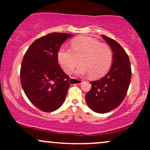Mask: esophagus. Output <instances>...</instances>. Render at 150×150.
Returning a JSON list of instances; mask_svg holds the SVG:
<instances>
[{
    "label": "esophagus",
    "mask_w": 150,
    "mask_h": 150,
    "mask_svg": "<svg viewBox=\"0 0 150 150\" xmlns=\"http://www.w3.org/2000/svg\"><path fill=\"white\" fill-rule=\"evenodd\" d=\"M70 82L72 84H77V85H80V84L82 83V81L79 80V79L73 78V77H72V78L70 79Z\"/></svg>",
    "instance_id": "obj_1"
}]
</instances>
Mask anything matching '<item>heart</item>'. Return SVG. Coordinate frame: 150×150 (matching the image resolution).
Masks as SVG:
<instances>
[{
    "label": "heart",
    "mask_w": 150,
    "mask_h": 150,
    "mask_svg": "<svg viewBox=\"0 0 150 150\" xmlns=\"http://www.w3.org/2000/svg\"><path fill=\"white\" fill-rule=\"evenodd\" d=\"M71 48L62 46L57 53L58 61L65 73L75 70L77 75H90L92 78H98L104 75L111 67L112 52L108 46L101 44L97 39L88 36L79 37L71 42Z\"/></svg>",
    "instance_id": "obj_1"
}]
</instances>
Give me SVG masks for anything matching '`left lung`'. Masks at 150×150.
I'll return each mask as SVG.
<instances>
[{"label":"left lung","instance_id":"obj_1","mask_svg":"<svg viewBox=\"0 0 150 150\" xmlns=\"http://www.w3.org/2000/svg\"><path fill=\"white\" fill-rule=\"evenodd\" d=\"M101 36L112 50V65L104 77L90 82L92 88L86 94L85 99L92 111L104 113L118 107L124 99L131 80V67L121 46L111 38Z\"/></svg>","mask_w":150,"mask_h":150}]
</instances>
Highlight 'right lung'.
<instances>
[{"instance_id":"add662e5","label":"right lung","mask_w":150,"mask_h":150,"mask_svg":"<svg viewBox=\"0 0 150 150\" xmlns=\"http://www.w3.org/2000/svg\"><path fill=\"white\" fill-rule=\"evenodd\" d=\"M73 34L53 32L31 44L20 69V81L26 96L39 109L53 112L65 100L69 77L58 64L57 53L63 42Z\"/></svg>"}]
</instances>
